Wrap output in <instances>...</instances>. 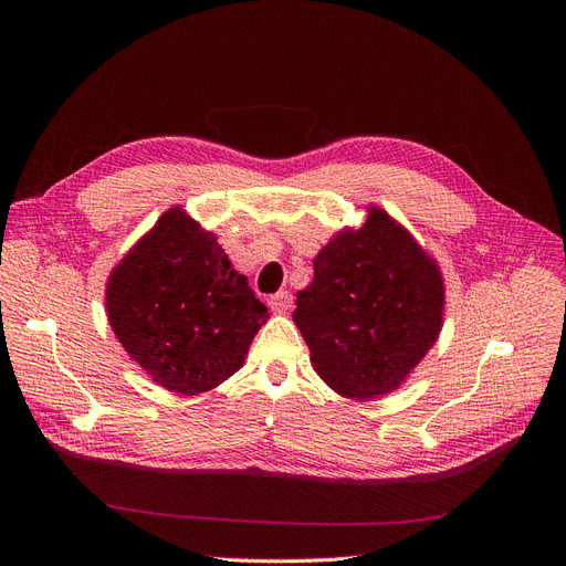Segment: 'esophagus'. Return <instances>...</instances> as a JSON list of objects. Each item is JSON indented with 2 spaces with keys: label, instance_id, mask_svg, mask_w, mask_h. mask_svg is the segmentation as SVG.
Wrapping results in <instances>:
<instances>
[{
  "label": "esophagus",
  "instance_id": "esophagus-1",
  "mask_svg": "<svg viewBox=\"0 0 566 566\" xmlns=\"http://www.w3.org/2000/svg\"><path fill=\"white\" fill-rule=\"evenodd\" d=\"M269 306L273 312H287L290 306H293V295H290L287 290H279L276 295L269 297Z\"/></svg>",
  "mask_w": 566,
  "mask_h": 566
}]
</instances>
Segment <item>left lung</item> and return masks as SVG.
<instances>
[{
	"instance_id": "8db88e82",
	"label": "left lung",
	"mask_w": 566,
	"mask_h": 566,
	"mask_svg": "<svg viewBox=\"0 0 566 566\" xmlns=\"http://www.w3.org/2000/svg\"><path fill=\"white\" fill-rule=\"evenodd\" d=\"M437 264L387 212L370 208L358 231H339L314 260L293 321L321 378L342 397L397 389L441 331Z\"/></svg>"
}]
</instances>
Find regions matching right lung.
Segmentation results:
<instances>
[{"label": "right lung", "instance_id": "obj_1", "mask_svg": "<svg viewBox=\"0 0 566 566\" xmlns=\"http://www.w3.org/2000/svg\"><path fill=\"white\" fill-rule=\"evenodd\" d=\"M108 321L158 385L200 394L243 366L266 306L231 269L214 233L172 208L115 266Z\"/></svg>", "mask_w": 566, "mask_h": 566}]
</instances>
